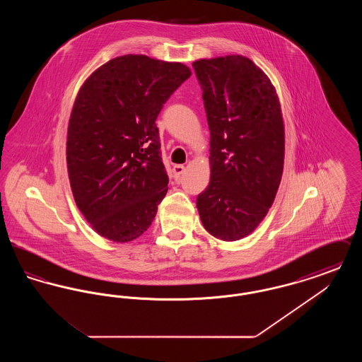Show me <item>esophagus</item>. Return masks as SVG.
<instances>
[{
  "mask_svg": "<svg viewBox=\"0 0 362 362\" xmlns=\"http://www.w3.org/2000/svg\"><path fill=\"white\" fill-rule=\"evenodd\" d=\"M173 175H175V177H180V175H183L185 173V165H182V164H176V165H173Z\"/></svg>",
  "mask_w": 362,
  "mask_h": 362,
  "instance_id": "esophagus-1",
  "label": "esophagus"
}]
</instances>
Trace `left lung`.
Returning a JSON list of instances; mask_svg holds the SVG:
<instances>
[{"label": "left lung", "instance_id": "1", "mask_svg": "<svg viewBox=\"0 0 362 362\" xmlns=\"http://www.w3.org/2000/svg\"><path fill=\"white\" fill-rule=\"evenodd\" d=\"M210 130V183L197 198L207 232L224 241L252 233L273 205L285 158L276 88L250 58L192 62Z\"/></svg>", "mask_w": 362, "mask_h": 362}]
</instances>
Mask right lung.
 Instances as JSON below:
<instances>
[{
    "instance_id": "1",
    "label": "right lung",
    "mask_w": 362,
    "mask_h": 362,
    "mask_svg": "<svg viewBox=\"0 0 362 362\" xmlns=\"http://www.w3.org/2000/svg\"><path fill=\"white\" fill-rule=\"evenodd\" d=\"M189 66L142 54L117 57L80 88L70 114L66 163L76 205L96 233L139 238L168 189L156 118Z\"/></svg>"
}]
</instances>
